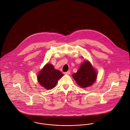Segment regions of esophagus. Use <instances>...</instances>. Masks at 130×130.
<instances>
[{
  "instance_id": "1",
  "label": "esophagus",
  "mask_w": 130,
  "mask_h": 130,
  "mask_svg": "<svg viewBox=\"0 0 130 130\" xmlns=\"http://www.w3.org/2000/svg\"><path fill=\"white\" fill-rule=\"evenodd\" d=\"M64 74H71V72L70 71H68L67 72H65Z\"/></svg>"
}]
</instances>
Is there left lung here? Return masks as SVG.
<instances>
[{
  "label": "left lung",
  "mask_w": 130,
  "mask_h": 130,
  "mask_svg": "<svg viewBox=\"0 0 130 130\" xmlns=\"http://www.w3.org/2000/svg\"><path fill=\"white\" fill-rule=\"evenodd\" d=\"M97 74L88 61H85L73 77L76 83L82 88H87L95 81Z\"/></svg>",
  "instance_id": "obj_1"
}]
</instances>
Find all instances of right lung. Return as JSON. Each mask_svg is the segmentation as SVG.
Returning a JSON list of instances; mask_svg holds the SVG:
<instances>
[{
	"label": "right lung",
	"mask_w": 130,
	"mask_h": 130,
	"mask_svg": "<svg viewBox=\"0 0 130 130\" xmlns=\"http://www.w3.org/2000/svg\"><path fill=\"white\" fill-rule=\"evenodd\" d=\"M63 76L58 70H55L51 64H46L37 76L39 83L46 90L54 88L58 80Z\"/></svg>",
	"instance_id": "right-lung-1"
}]
</instances>
